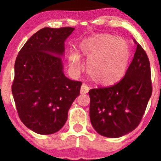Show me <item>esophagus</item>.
Wrapping results in <instances>:
<instances>
[{
  "instance_id": "esophagus-1",
  "label": "esophagus",
  "mask_w": 161,
  "mask_h": 161,
  "mask_svg": "<svg viewBox=\"0 0 161 161\" xmlns=\"http://www.w3.org/2000/svg\"><path fill=\"white\" fill-rule=\"evenodd\" d=\"M89 87L87 85H86L83 83V84H82V86H81L80 87V94H87L88 92H89Z\"/></svg>"
}]
</instances>
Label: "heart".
<instances>
[{"label": "heart", "mask_w": 161, "mask_h": 161, "mask_svg": "<svg viewBox=\"0 0 161 161\" xmlns=\"http://www.w3.org/2000/svg\"><path fill=\"white\" fill-rule=\"evenodd\" d=\"M92 40L100 42L103 46L114 45L100 56L92 57L89 59L87 63V72L89 77L94 83L102 86L116 84L124 78L128 69L131 56L129 46L119 39L116 40L115 36L109 34L96 35ZM89 43L90 41L79 45L81 54L91 56L96 53L89 47ZM69 59L70 66L77 71H80L81 63L78 55L72 52Z\"/></svg>", "instance_id": "heart-1"}]
</instances>
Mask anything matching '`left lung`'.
Wrapping results in <instances>:
<instances>
[{"label":"left lung","instance_id":"obj_1","mask_svg":"<svg viewBox=\"0 0 161 161\" xmlns=\"http://www.w3.org/2000/svg\"><path fill=\"white\" fill-rule=\"evenodd\" d=\"M152 92L149 58L137 44L133 61L122 80L113 86L89 92L92 127L108 138L130 133L139 125Z\"/></svg>","mask_w":161,"mask_h":161}]
</instances>
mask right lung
<instances>
[{
    "label": "right lung",
    "mask_w": 161,
    "mask_h": 161,
    "mask_svg": "<svg viewBox=\"0 0 161 161\" xmlns=\"http://www.w3.org/2000/svg\"><path fill=\"white\" fill-rule=\"evenodd\" d=\"M74 28H44L22 47L12 92L19 117L28 129L50 135L61 129L82 83L64 73V42Z\"/></svg>",
    "instance_id": "obj_1"
}]
</instances>
